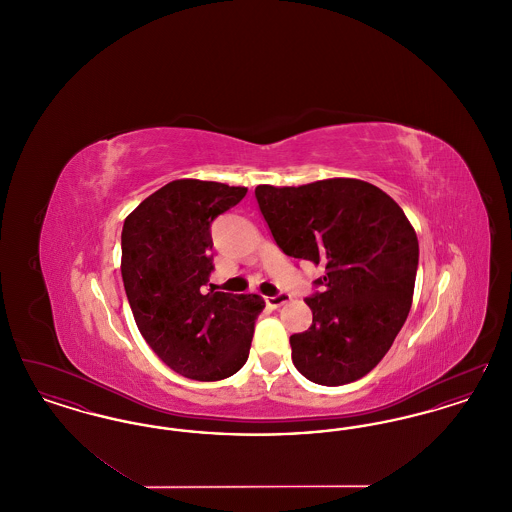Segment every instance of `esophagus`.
Wrapping results in <instances>:
<instances>
[{
	"instance_id": "1",
	"label": "esophagus",
	"mask_w": 512,
	"mask_h": 512,
	"mask_svg": "<svg viewBox=\"0 0 512 512\" xmlns=\"http://www.w3.org/2000/svg\"><path fill=\"white\" fill-rule=\"evenodd\" d=\"M265 301H267V305L270 309H278V307L290 303V301H292V295H290V293H278V295H272V297H265Z\"/></svg>"
}]
</instances>
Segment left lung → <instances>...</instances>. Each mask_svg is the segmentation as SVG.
I'll list each match as a JSON object with an SVG mask.
<instances>
[{
  "label": "left lung",
  "mask_w": 512,
  "mask_h": 512,
  "mask_svg": "<svg viewBox=\"0 0 512 512\" xmlns=\"http://www.w3.org/2000/svg\"><path fill=\"white\" fill-rule=\"evenodd\" d=\"M255 197L276 245L324 267L305 299L313 324L290 338L293 365L320 386L363 378L411 311L418 268L411 222L390 195L355 178L263 184Z\"/></svg>",
  "instance_id": "8db88e82"
}]
</instances>
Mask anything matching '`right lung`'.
<instances>
[{"mask_svg": "<svg viewBox=\"0 0 512 512\" xmlns=\"http://www.w3.org/2000/svg\"><path fill=\"white\" fill-rule=\"evenodd\" d=\"M245 194L220 182L172 180L122 226V282L138 330L165 365L199 382L245 365L265 307L255 293H203L213 270L211 224Z\"/></svg>", "mask_w": 512, "mask_h": 512, "instance_id": "right-lung-1", "label": "right lung"}]
</instances>
